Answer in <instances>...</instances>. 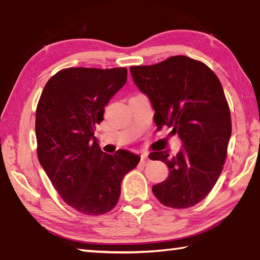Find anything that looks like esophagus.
I'll return each instance as SVG.
<instances>
[{
	"label": "esophagus",
	"mask_w": 260,
	"mask_h": 260,
	"mask_svg": "<svg viewBox=\"0 0 260 260\" xmlns=\"http://www.w3.org/2000/svg\"><path fill=\"white\" fill-rule=\"evenodd\" d=\"M148 155L149 153L148 152H143L142 155H141V162H142V164L144 165V164H147V162L149 161V158H148Z\"/></svg>",
	"instance_id": "esophagus-1"
}]
</instances>
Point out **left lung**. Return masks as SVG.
Returning a JSON list of instances; mask_svg holds the SVG:
<instances>
[{
    "instance_id": "1",
    "label": "left lung",
    "mask_w": 260,
    "mask_h": 260,
    "mask_svg": "<svg viewBox=\"0 0 260 260\" xmlns=\"http://www.w3.org/2000/svg\"><path fill=\"white\" fill-rule=\"evenodd\" d=\"M136 87L151 102L158 128L177 133L182 148L149 157L169 167L152 187L161 204L186 209L205 199L217 182L232 135L231 112L218 77L202 61L173 56L155 65L131 67Z\"/></svg>"
}]
</instances>
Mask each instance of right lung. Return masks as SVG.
I'll return each mask as SVG.
<instances>
[{"label":"right lung","mask_w":260,"mask_h":260,"mask_svg":"<svg viewBox=\"0 0 260 260\" xmlns=\"http://www.w3.org/2000/svg\"><path fill=\"white\" fill-rule=\"evenodd\" d=\"M126 81L125 68L65 69L49 79L38 103L39 161L65 203L80 213L112 210L122 178L140 161L128 150L103 152L95 138L104 108Z\"/></svg>","instance_id":"right-lung-1"}]
</instances>
